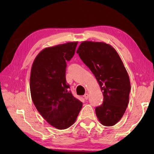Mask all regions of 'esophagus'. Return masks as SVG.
<instances>
[{"label":"esophagus","mask_w":154,"mask_h":154,"mask_svg":"<svg viewBox=\"0 0 154 154\" xmlns=\"http://www.w3.org/2000/svg\"><path fill=\"white\" fill-rule=\"evenodd\" d=\"M83 97H84V98L85 99V100H87V99L88 98V97H89V95H88V93H85L84 95H83Z\"/></svg>","instance_id":"esophagus-1"}]
</instances>
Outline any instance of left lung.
<instances>
[{"instance_id":"obj_1","label":"left lung","mask_w":154,"mask_h":154,"mask_svg":"<svg viewBox=\"0 0 154 154\" xmlns=\"http://www.w3.org/2000/svg\"><path fill=\"white\" fill-rule=\"evenodd\" d=\"M80 58L94 75L104 96L96 107L100 124L114 126L120 120L129 102L130 82L118 52L103 42L83 41L77 49Z\"/></svg>"}]
</instances>
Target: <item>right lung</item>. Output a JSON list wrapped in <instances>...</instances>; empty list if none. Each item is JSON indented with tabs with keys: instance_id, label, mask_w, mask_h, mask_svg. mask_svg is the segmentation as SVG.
Here are the masks:
<instances>
[{
	"instance_id": "add662e5",
	"label": "right lung",
	"mask_w": 154,
	"mask_h": 154,
	"mask_svg": "<svg viewBox=\"0 0 154 154\" xmlns=\"http://www.w3.org/2000/svg\"><path fill=\"white\" fill-rule=\"evenodd\" d=\"M78 42H69L43 49L31 68V98L43 118L57 129L64 130L76 121L83 104L69 91L66 61L74 56Z\"/></svg>"
}]
</instances>
